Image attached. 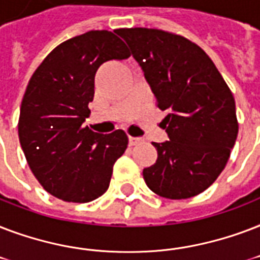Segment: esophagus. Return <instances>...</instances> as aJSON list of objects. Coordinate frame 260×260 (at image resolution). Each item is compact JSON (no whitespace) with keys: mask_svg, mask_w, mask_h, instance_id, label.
<instances>
[{"mask_svg":"<svg viewBox=\"0 0 260 260\" xmlns=\"http://www.w3.org/2000/svg\"><path fill=\"white\" fill-rule=\"evenodd\" d=\"M140 142H142V138L140 137H128V144L134 146V145H138Z\"/></svg>","mask_w":260,"mask_h":260,"instance_id":"34e87169","label":"esophagus"}]
</instances>
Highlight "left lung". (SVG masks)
Wrapping results in <instances>:
<instances>
[{
  "label": "left lung",
  "mask_w": 260,
  "mask_h": 260,
  "mask_svg": "<svg viewBox=\"0 0 260 260\" xmlns=\"http://www.w3.org/2000/svg\"><path fill=\"white\" fill-rule=\"evenodd\" d=\"M145 80L168 115L161 122L170 141L153 142L157 160L144 175L162 198L195 197L214 183L228 162L239 124L231 89L202 48L161 29H118Z\"/></svg>",
  "instance_id": "obj_1"
}]
</instances>
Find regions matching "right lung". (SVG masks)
Listing matches in <instances>:
<instances>
[{
    "mask_svg": "<svg viewBox=\"0 0 260 260\" xmlns=\"http://www.w3.org/2000/svg\"><path fill=\"white\" fill-rule=\"evenodd\" d=\"M130 57L110 31H89L54 48L32 74L24 93L19 138L32 174L47 192L85 203L107 191L112 167L127 148L123 130L100 134L82 123L104 62Z\"/></svg>",
    "mask_w": 260,
    "mask_h": 260,
    "instance_id": "1",
    "label": "right lung"
}]
</instances>
